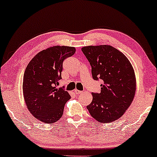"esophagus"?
<instances>
[{
  "label": "esophagus",
  "instance_id": "1",
  "mask_svg": "<svg viewBox=\"0 0 157 157\" xmlns=\"http://www.w3.org/2000/svg\"><path fill=\"white\" fill-rule=\"evenodd\" d=\"M74 92H75L76 94H80L82 93V92H83L78 90H74Z\"/></svg>",
  "mask_w": 157,
  "mask_h": 157
}]
</instances>
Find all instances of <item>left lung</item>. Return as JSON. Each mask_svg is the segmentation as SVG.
Listing matches in <instances>:
<instances>
[{
	"mask_svg": "<svg viewBox=\"0 0 157 157\" xmlns=\"http://www.w3.org/2000/svg\"><path fill=\"white\" fill-rule=\"evenodd\" d=\"M81 50L91 66L94 80L104 81L101 92L92 93L93 99L87 109L97 121L113 122L124 113L134 97L132 66L122 52L111 46H88Z\"/></svg>",
	"mask_w": 157,
	"mask_h": 157,
	"instance_id": "8db88e82",
	"label": "left lung"
}]
</instances>
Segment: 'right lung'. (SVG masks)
Masks as SVG:
<instances>
[{
    "instance_id": "add662e5",
    "label": "right lung",
    "mask_w": 157,
    "mask_h": 157,
    "mask_svg": "<svg viewBox=\"0 0 157 157\" xmlns=\"http://www.w3.org/2000/svg\"><path fill=\"white\" fill-rule=\"evenodd\" d=\"M71 47H50L38 53L25 68L23 92L28 110L35 117L47 124L55 122L63 114L66 102L71 97L63 88H58L62 79L64 60L73 56Z\"/></svg>"
}]
</instances>
